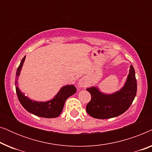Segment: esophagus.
Returning a JSON list of instances; mask_svg holds the SVG:
<instances>
[{"label": "esophagus", "mask_w": 152, "mask_h": 152, "mask_svg": "<svg viewBox=\"0 0 152 152\" xmlns=\"http://www.w3.org/2000/svg\"><path fill=\"white\" fill-rule=\"evenodd\" d=\"M79 86L80 87H82V88H84V87H86L88 86V83H87L86 79L85 78L80 79V81H79Z\"/></svg>", "instance_id": "obj_1"}]
</instances>
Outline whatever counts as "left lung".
<instances>
[{
  "label": "left lung",
  "instance_id": "8db88e82",
  "mask_svg": "<svg viewBox=\"0 0 152 152\" xmlns=\"http://www.w3.org/2000/svg\"><path fill=\"white\" fill-rule=\"evenodd\" d=\"M91 99L86 106V112L97 119H108L121 115L127 110L136 97L137 82L135 70L130 66L129 73L124 86L113 94H104L97 87L86 88Z\"/></svg>",
  "mask_w": 152,
  "mask_h": 152
}]
</instances>
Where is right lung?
<instances>
[{
    "mask_svg": "<svg viewBox=\"0 0 152 152\" xmlns=\"http://www.w3.org/2000/svg\"><path fill=\"white\" fill-rule=\"evenodd\" d=\"M26 56L23 58L20 65L16 70L15 79V85L17 84L18 77L20 75V70L23 65ZM77 89L73 85H66L60 89L57 95L51 100L48 102H37L25 96L23 93L20 92L18 86H16V91L18 100L21 105L30 113L39 117L53 118H57L61 114L63 110L64 104L66 99L76 93Z\"/></svg>",
    "mask_w": 152,
    "mask_h": 152,
    "instance_id": "obj_1",
    "label": "right lung"
}]
</instances>
